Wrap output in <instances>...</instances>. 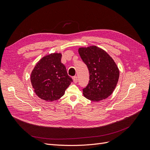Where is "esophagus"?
<instances>
[{
  "label": "esophagus",
  "mask_w": 150,
  "mask_h": 150,
  "mask_svg": "<svg viewBox=\"0 0 150 150\" xmlns=\"http://www.w3.org/2000/svg\"><path fill=\"white\" fill-rule=\"evenodd\" d=\"M72 79H73V81H74V83H78V77H77V76H74L73 78H72Z\"/></svg>",
  "instance_id": "esophagus-1"
}]
</instances>
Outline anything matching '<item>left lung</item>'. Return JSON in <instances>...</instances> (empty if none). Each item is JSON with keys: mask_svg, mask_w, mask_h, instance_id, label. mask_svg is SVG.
Returning a JSON list of instances; mask_svg holds the SVG:
<instances>
[{"mask_svg": "<svg viewBox=\"0 0 150 150\" xmlns=\"http://www.w3.org/2000/svg\"><path fill=\"white\" fill-rule=\"evenodd\" d=\"M78 52L89 72V83L83 89L84 97L93 101L106 99L115 90L120 76L114 60L95 46L81 47Z\"/></svg>", "mask_w": 150, "mask_h": 150, "instance_id": "1", "label": "left lung"}]
</instances>
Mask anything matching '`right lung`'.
Masks as SVG:
<instances>
[{"instance_id": "add662e5", "label": "right lung", "mask_w": 150, "mask_h": 150, "mask_svg": "<svg viewBox=\"0 0 150 150\" xmlns=\"http://www.w3.org/2000/svg\"><path fill=\"white\" fill-rule=\"evenodd\" d=\"M62 54L53 53L43 57L35 65L30 81L37 96L43 100H57L64 94L72 82L66 66L61 62Z\"/></svg>"}]
</instances>
